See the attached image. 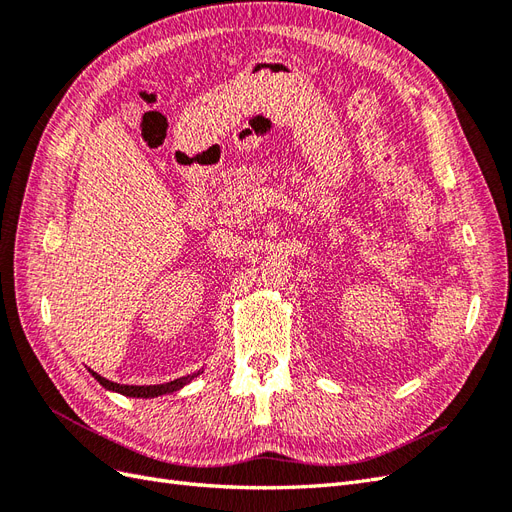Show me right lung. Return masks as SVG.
Instances as JSON below:
<instances>
[{
	"label": "right lung",
	"instance_id": "right-lung-1",
	"mask_svg": "<svg viewBox=\"0 0 512 512\" xmlns=\"http://www.w3.org/2000/svg\"><path fill=\"white\" fill-rule=\"evenodd\" d=\"M89 374L94 376L106 391L111 393H119L123 397H141V399H151V397H160V395H173L177 391H181L183 386H188L192 380H196L200 374H203V369L196 371V374H190V376H183V378H177L173 382H166V384H147V386H136V384H117V382H111L102 378L100 374H96L94 369H89Z\"/></svg>",
	"mask_w": 512,
	"mask_h": 512
}]
</instances>
